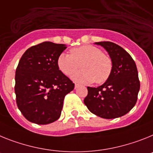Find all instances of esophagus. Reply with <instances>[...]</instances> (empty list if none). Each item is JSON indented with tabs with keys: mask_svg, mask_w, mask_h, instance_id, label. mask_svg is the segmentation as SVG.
I'll list each match as a JSON object with an SVG mask.
<instances>
[{
	"mask_svg": "<svg viewBox=\"0 0 153 153\" xmlns=\"http://www.w3.org/2000/svg\"><path fill=\"white\" fill-rule=\"evenodd\" d=\"M79 86H80V85L78 84V83H75V88H78V87H79Z\"/></svg>",
	"mask_w": 153,
	"mask_h": 153,
	"instance_id": "34e87169",
	"label": "esophagus"
}]
</instances>
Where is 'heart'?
<instances>
[{
    "mask_svg": "<svg viewBox=\"0 0 153 153\" xmlns=\"http://www.w3.org/2000/svg\"><path fill=\"white\" fill-rule=\"evenodd\" d=\"M82 65V70L72 76L76 82L98 84L105 82L111 73V58L98 48L92 45H82L70 50V54L62 53L57 59V65L65 75H71Z\"/></svg>",
    "mask_w": 153,
    "mask_h": 153,
    "instance_id": "obj_1",
    "label": "heart"
}]
</instances>
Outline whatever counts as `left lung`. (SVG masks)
Instances as JSON below:
<instances>
[{
	"mask_svg": "<svg viewBox=\"0 0 153 153\" xmlns=\"http://www.w3.org/2000/svg\"><path fill=\"white\" fill-rule=\"evenodd\" d=\"M109 54L112 70L104 84L88 87L84 103L91 113L103 119H115L126 115L137 102L140 82L132 58L119 45L110 42H95Z\"/></svg>",
	"mask_w": 153,
	"mask_h": 153,
	"instance_id": "left-lung-1",
	"label": "left lung"
}]
</instances>
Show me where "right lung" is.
Segmentation results:
<instances>
[{"label":"right lung","instance_id":"1","mask_svg":"<svg viewBox=\"0 0 153 153\" xmlns=\"http://www.w3.org/2000/svg\"><path fill=\"white\" fill-rule=\"evenodd\" d=\"M66 45L45 42L24 53L15 72L16 102L29 122L47 125L58 120L64 99L75 84L59 70L57 59Z\"/></svg>","mask_w":153,"mask_h":153}]
</instances>
